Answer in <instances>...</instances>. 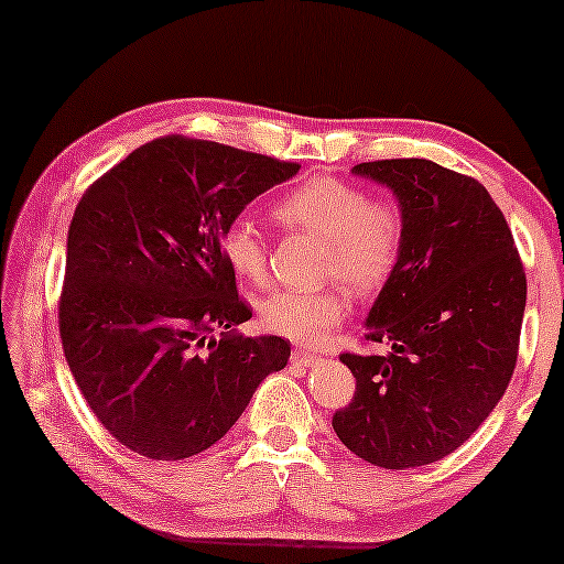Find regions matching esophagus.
<instances>
[{"mask_svg": "<svg viewBox=\"0 0 564 564\" xmlns=\"http://www.w3.org/2000/svg\"><path fill=\"white\" fill-rule=\"evenodd\" d=\"M319 359H322V355H319V352H315V349H304V347L292 349V362H297V365L310 367V365L319 362Z\"/></svg>", "mask_w": 564, "mask_h": 564, "instance_id": "1", "label": "esophagus"}]
</instances>
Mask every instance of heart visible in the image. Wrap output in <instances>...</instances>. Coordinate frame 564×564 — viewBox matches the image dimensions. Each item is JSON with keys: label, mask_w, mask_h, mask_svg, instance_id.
<instances>
[{"label": "heart", "mask_w": 564, "mask_h": 564, "mask_svg": "<svg viewBox=\"0 0 564 564\" xmlns=\"http://www.w3.org/2000/svg\"><path fill=\"white\" fill-rule=\"evenodd\" d=\"M284 227L300 229L325 242L322 274L345 282L359 294H372L390 280L400 260L408 217L394 197L367 192L347 180L319 174L290 189L274 207ZM225 262L247 282L267 274V245L260 229L237 217L221 229ZM349 312V297L337 284L317 292L276 290L260 307L262 325L294 343H319Z\"/></svg>", "instance_id": "1"}]
</instances>
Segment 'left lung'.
<instances>
[{
  "label": "left lung",
  "mask_w": 564,
  "mask_h": 564,
  "mask_svg": "<svg viewBox=\"0 0 564 564\" xmlns=\"http://www.w3.org/2000/svg\"><path fill=\"white\" fill-rule=\"evenodd\" d=\"M355 174L394 192L408 232L365 329V345L390 352H343L357 387L332 427L377 467H422L465 445L510 384L528 276L475 177L417 156L362 162Z\"/></svg>",
  "instance_id": "1"
}]
</instances>
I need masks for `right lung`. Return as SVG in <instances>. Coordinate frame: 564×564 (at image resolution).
Listing matches in <instances>:
<instances>
[{
  "instance_id": "right-lung-1",
  "label": "right lung",
  "mask_w": 564,
  "mask_h": 564,
  "mask_svg": "<svg viewBox=\"0 0 564 564\" xmlns=\"http://www.w3.org/2000/svg\"><path fill=\"white\" fill-rule=\"evenodd\" d=\"M297 162L167 134L91 182L74 209L59 337L82 397L109 435L150 459L215 445L267 375L282 337H242L219 235ZM217 330L219 338L214 337Z\"/></svg>"
}]
</instances>
